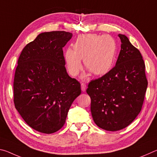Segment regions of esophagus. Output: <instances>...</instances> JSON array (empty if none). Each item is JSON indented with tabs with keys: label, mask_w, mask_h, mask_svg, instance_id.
<instances>
[{
	"label": "esophagus",
	"mask_w": 157,
	"mask_h": 157,
	"mask_svg": "<svg viewBox=\"0 0 157 157\" xmlns=\"http://www.w3.org/2000/svg\"><path fill=\"white\" fill-rule=\"evenodd\" d=\"M81 89H82V91H83V92H84L85 91H86V84H84V83H82L81 84Z\"/></svg>",
	"instance_id": "obj_1"
}]
</instances>
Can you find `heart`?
Returning <instances> with one entry per match:
<instances>
[{
    "mask_svg": "<svg viewBox=\"0 0 157 157\" xmlns=\"http://www.w3.org/2000/svg\"><path fill=\"white\" fill-rule=\"evenodd\" d=\"M65 53L68 71L75 76L82 68L81 59L86 69L95 75H102L109 71L116 54V44L109 35L84 34L79 36Z\"/></svg>",
    "mask_w": 157,
    "mask_h": 157,
    "instance_id": "obj_1",
    "label": "heart"
}]
</instances>
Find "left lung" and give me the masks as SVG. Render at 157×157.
Listing matches in <instances>:
<instances>
[{"instance_id":"8db88e82","label":"left lung","mask_w":157,"mask_h":157,"mask_svg":"<svg viewBox=\"0 0 157 157\" xmlns=\"http://www.w3.org/2000/svg\"><path fill=\"white\" fill-rule=\"evenodd\" d=\"M121 50L116 66L89 82L91 111L97 125L107 131L125 128L141 110L147 80L145 63L139 50L124 34H119Z\"/></svg>"}]
</instances>
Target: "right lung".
Here are the masks:
<instances>
[{"mask_svg": "<svg viewBox=\"0 0 157 157\" xmlns=\"http://www.w3.org/2000/svg\"><path fill=\"white\" fill-rule=\"evenodd\" d=\"M73 34H39L21 52L14 80L15 107L32 128L44 134L63 126L71 105L81 94L79 82L68 75L63 48Z\"/></svg>", "mask_w": 157, "mask_h": 157, "instance_id": "obj_1", "label": "right lung"}]
</instances>
